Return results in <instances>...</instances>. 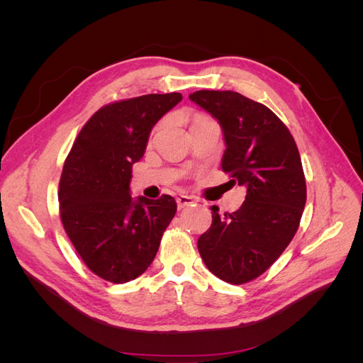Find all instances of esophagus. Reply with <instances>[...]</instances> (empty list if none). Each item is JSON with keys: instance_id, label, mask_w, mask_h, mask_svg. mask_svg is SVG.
Instances as JSON below:
<instances>
[{"instance_id": "obj_1", "label": "esophagus", "mask_w": 363, "mask_h": 363, "mask_svg": "<svg viewBox=\"0 0 363 363\" xmlns=\"http://www.w3.org/2000/svg\"><path fill=\"white\" fill-rule=\"evenodd\" d=\"M196 201L192 199V196H189V195H179L177 196V206H179V208H184V207H188V206H194Z\"/></svg>"}]
</instances>
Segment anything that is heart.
Instances as JSON below:
<instances>
[{
	"instance_id": "heart-1",
	"label": "heart",
	"mask_w": 363,
	"mask_h": 363,
	"mask_svg": "<svg viewBox=\"0 0 363 363\" xmlns=\"http://www.w3.org/2000/svg\"><path fill=\"white\" fill-rule=\"evenodd\" d=\"M199 119H203V118H199ZM199 119H195V121H199Z\"/></svg>"
}]
</instances>
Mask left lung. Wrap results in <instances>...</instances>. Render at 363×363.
Instances as JSON below:
<instances>
[{
    "label": "left lung",
    "instance_id": "left-lung-1",
    "mask_svg": "<svg viewBox=\"0 0 363 363\" xmlns=\"http://www.w3.org/2000/svg\"><path fill=\"white\" fill-rule=\"evenodd\" d=\"M189 100L221 125V167L247 188L236 212L221 218L212 207V225L199 238L200 256L218 279L242 284L265 272L298 230L306 204L300 152L267 106L233 91H196Z\"/></svg>",
    "mask_w": 363,
    "mask_h": 363
}]
</instances>
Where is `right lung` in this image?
<instances>
[{"instance_id":"right-lung-1","label":"right lung","mask_w":363,"mask_h":363,"mask_svg":"<svg viewBox=\"0 0 363 363\" xmlns=\"http://www.w3.org/2000/svg\"><path fill=\"white\" fill-rule=\"evenodd\" d=\"M182 94H148L104 106L87 121L63 164L59 203L65 232L94 274L127 283L144 274L177 212L171 195L130 194L131 168L157 121Z\"/></svg>"}]
</instances>
